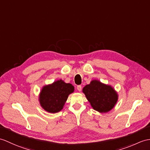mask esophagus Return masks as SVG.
Instances as JSON below:
<instances>
[{
    "label": "esophagus",
    "mask_w": 150,
    "mask_h": 150,
    "mask_svg": "<svg viewBox=\"0 0 150 150\" xmlns=\"http://www.w3.org/2000/svg\"><path fill=\"white\" fill-rule=\"evenodd\" d=\"M76 89H77V90L78 91L80 92V91H81V90H82V86H78L77 87H76Z\"/></svg>",
    "instance_id": "1"
}]
</instances>
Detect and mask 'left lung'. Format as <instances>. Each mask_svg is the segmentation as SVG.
Masks as SVG:
<instances>
[{
	"label": "left lung",
	"instance_id": "1",
	"mask_svg": "<svg viewBox=\"0 0 150 150\" xmlns=\"http://www.w3.org/2000/svg\"><path fill=\"white\" fill-rule=\"evenodd\" d=\"M82 92L93 109L100 113L109 112L118 100L117 92L113 87L98 80H92L89 84L83 87Z\"/></svg>",
	"mask_w": 150,
	"mask_h": 150
}]
</instances>
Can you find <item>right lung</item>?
Returning a JSON list of instances; mask_svg holds the SVG:
<instances>
[{"mask_svg":"<svg viewBox=\"0 0 150 150\" xmlns=\"http://www.w3.org/2000/svg\"><path fill=\"white\" fill-rule=\"evenodd\" d=\"M74 89L71 83L59 79L44 86L40 92L38 100L45 111L57 113L63 109L68 96L74 92Z\"/></svg>","mask_w":150,"mask_h":150,"instance_id":"add662e5","label":"right lung"}]
</instances>
